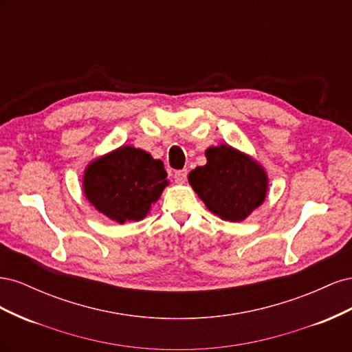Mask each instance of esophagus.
Wrapping results in <instances>:
<instances>
[{"label": "esophagus", "mask_w": 352, "mask_h": 352, "mask_svg": "<svg viewBox=\"0 0 352 352\" xmlns=\"http://www.w3.org/2000/svg\"><path fill=\"white\" fill-rule=\"evenodd\" d=\"M186 176H188L186 170H179V172L175 173V182L179 185H184L186 182Z\"/></svg>", "instance_id": "1"}]
</instances>
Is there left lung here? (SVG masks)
Wrapping results in <instances>:
<instances>
[{
  "label": "left lung",
  "instance_id": "left-lung-1",
  "mask_svg": "<svg viewBox=\"0 0 352 352\" xmlns=\"http://www.w3.org/2000/svg\"><path fill=\"white\" fill-rule=\"evenodd\" d=\"M207 163L188 180L206 207L226 221H242L258 208L269 192V175L252 155L228 144L208 146Z\"/></svg>",
  "mask_w": 352,
  "mask_h": 352
}]
</instances>
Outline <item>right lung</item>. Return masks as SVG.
Instances as JSON below:
<instances>
[{
  "label": "right lung",
  "mask_w": 352,
  "mask_h": 352,
  "mask_svg": "<svg viewBox=\"0 0 352 352\" xmlns=\"http://www.w3.org/2000/svg\"><path fill=\"white\" fill-rule=\"evenodd\" d=\"M162 160L133 145L98 155L85 167L82 189L91 206L123 225L140 221L168 185Z\"/></svg>",
  "instance_id": "right-lung-1"
}]
</instances>
